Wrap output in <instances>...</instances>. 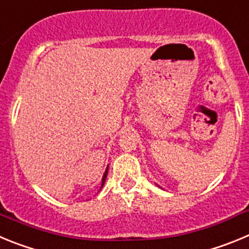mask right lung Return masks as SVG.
<instances>
[{
  "label": "right lung",
  "instance_id": "add662e5",
  "mask_svg": "<svg viewBox=\"0 0 249 249\" xmlns=\"http://www.w3.org/2000/svg\"><path fill=\"white\" fill-rule=\"evenodd\" d=\"M107 175H108V167H107V170H105V172H104V176H103L102 187H103V185H104V182H105V178H107Z\"/></svg>",
  "mask_w": 249,
  "mask_h": 249
}]
</instances>
